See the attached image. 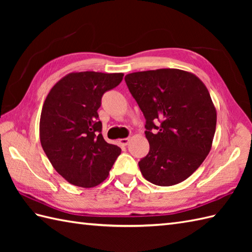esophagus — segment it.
<instances>
[{"label": "esophagus", "instance_id": "esophagus-1", "mask_svg": "<svg viewBox=\"0 0 252 252\" xmlns=\"http://www.w3.org/2000/svg\"><path fill=\"white\" fill-rule=\"evenodd\" d=\"M130 141H131L130 137H126V138H121V140H119V143L121 146H126L127 144L130 143Z\"/></svg>", "mask_w": 252, "mask_h": 252}]
</instances>
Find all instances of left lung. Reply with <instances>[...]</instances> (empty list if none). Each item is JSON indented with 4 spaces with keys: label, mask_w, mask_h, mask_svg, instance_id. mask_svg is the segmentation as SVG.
Listing matches in <instances>:
<instances>
[{
    "label": "left lung",
    "mask_w": 252,
    "mask_h": 252,
    "mask_svg": "<svg viewBox=\"0 0 252 252\" xmlns=\"http://www.w3.org/2000/svg\"><path fill=\"white\" fill-rule=\"evenodd\" d=\"M126 83L146 119L149 153L140 162L144 178L158 186L185 181L210 153L217 110L201 80L181 69L126 74Z\"/></svg>",
    "instance_id": "left-lung-1"
}]
</instances>
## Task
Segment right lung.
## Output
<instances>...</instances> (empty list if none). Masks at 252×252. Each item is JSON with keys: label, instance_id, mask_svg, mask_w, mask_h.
I'll return each mask as SVG.
<instances>
[{"label": "right lung", "instance_id": "add662e5", "mask_svg": "<svg viewBox=\"0 0 252 252\" xmlns=\"http://www.w3.org/2000/svg\"><path fill=\"white\" fill-rule=\"evenodd\" d=\"M122 78L123 73L71 72L46 96L40 118L41 145L53 168L72 185H99L121 154L120 147L101 135L97 110L101 96Z\"/></svg>", "mask_w": 252, "mask_h": 252}]
</instances>
